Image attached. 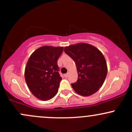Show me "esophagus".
Returning <instances> with one entry per match:
<instances>
[{"label": "esophagus", "mask_w": 132, "mask_h": 132, "mask_svg": "<svg viewBox=\"0 0 132 132\" xmlns=\"http://www.w3.org/2000/svg\"><path fill=\"white\" fill-rule=\"evenodd\" d=\"M68 75H69V74H68V73H66V74H65V75H64V76L65 77V78H68Z\"/></svg>", "instance_id": "obj_1"}]
</instances>
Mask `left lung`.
<instances>
[{
    "label": "left lung",
    "instance_id": "obj_1",
    "mask_svg": "<svg viewBox=\"0 0 132 132\" xmlns=\"http://www.w3.org/2000/svg\"><path fill=\"white\" fill-rule=\"evenodd\" d=\"M64 51L76 65L78 81L71 84L74 90L83 96L97 91L107 74V63L102 53L95 46L82 43L65 47Z\"/></svg>",
    "mask_w": 132,
    "mask_h": 132
}]
</instances>
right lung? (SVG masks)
<instances>
[{
    "mask_svg": "<svg viewBox=\"0 0 132 132\" xmlns=\"http://www.w3.org/2000/svg\"><path fill=\"white\" fill-rule=\"evenodd\" d=\"M63 47L43 46L31 54L27 63L25 78L28 88L36 97L48 101L55 96L62 78L57 61Z\"/></svg>",
    "mask_w": 132,
    "mask_h": 132,
    "instance_id": "obj_1",
    "label": "right lung"
}]
</instances>
